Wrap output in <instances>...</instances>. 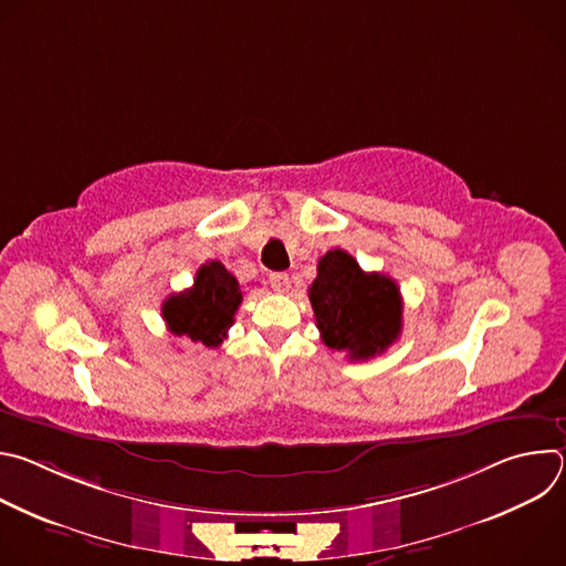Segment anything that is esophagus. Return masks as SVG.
Returning a JSON list of instances; mask_svg holds the SVG:
<instances>
[{
  "label": "esophagus",
  "instance_id": "esophagus-1",
  "mask_svg": "<svg viewBox=\"0 0 566 566\" xmlns=\"http://www.w3.org/2000/svg\"><path fill=\"white\" fill-rule=\"evenodd\" d=\"M269 282H271L273 291H277V293H286L291 289V277L286 273H271Z\"/></svg>",
  "mask_w": 566,
  "mask_h": 566
}]
</instances>
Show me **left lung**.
I'll return each instance as SVG.
<instances>
[{
    "mask_svg": "<svg viewBox=\"0 0 566 566\" xmlns=\"http://www.w3.org/2000/svg\"><path fill=\"white\" fill-rule=\"evenodd\" d=\"M308 300L319 340L347 352L352 360L374 358L400 336L402 300L396 282L382 273H365L340 249L319 258Z\"/></svg>",
    "mask_w": 566,
    "mask_h": 566,
    "instance_id": "1",
    "label": "left lung"
}]
</instances>
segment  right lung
Segmentation results:
<instances>
[{"instance_id":"obj_1","label":"right lung","mask_w":566,"mask_h":566,"mask_svg":"<svg viewBox=\"0 0 566 566\" xmlns=\"http://www.w3.org/2000/svg\"><path fill=\"white\" fill-rule=\"evenodd\" d=\"M241 304L237 277L217 260L206 262L195 284L170 295L160 313L172 336H186L206 347H219L234 322V311Z\"/></svg>"}]
</instances>
